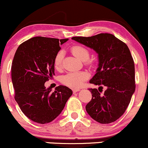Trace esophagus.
Returning <instances> with one entry per match:
<instances>
[{
  "mask_svg": "<svg viewBox=\"0 0 148 148\" xmlns=\"http://www.w3.org/2000/svg\"><path fill=\"white\" fill-rule=\"evenodd\" d=\"M79 91V89H77V88H73V93H77V92H78Z\"/></svg>",
  "mask_w": 148,
  "mask_h": 148,
  "instance_id": "1",
  "label": "esophagus"
}]
</instances>
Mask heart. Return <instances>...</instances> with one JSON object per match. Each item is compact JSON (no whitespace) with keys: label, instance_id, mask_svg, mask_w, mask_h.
<instances>
[{"label":"heart","instance_id":"heart-1","mask_svg":"<svg viewBox=\"0 0 148 148\" xmlns=\"http://www.w3.org/2000/svg\"><path fill=\"white\" fill-rule=\"evenodd\" d=\"M71 52L77 58L81 61H86L90 56L89 50L84 46L76 45L71 48ZM64 53L60 51L55 55L54 59V67L57 71H60L62 68ZM90 63V62H88ZM88 79V74L84 71L70 72L64 75L61 78L62 83L69 87L77 88L80 87L83 83Z\"/></svg>","mask_w":148,"mask_h":148}]
</instances>
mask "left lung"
Masks as SVG:
<instances>
[{"label":"left lung","instance_id":"left-lung-1","mask_svg":"<svg viewBox=\"0 0 148 148\" xmlns=\"http://www.w3.org/2000/svg\"><path fill=\"white\" fill-rule=\"evenodd\" d=\"M72 39L92 48L98 54V68L89 82L105 86L100 95L97 88H89L92 98L86 106L91 117L102 124L116 121L124 114L135 91L134 62L126 43L108 33Z\"/></svg>","mask_w":148,"mask_h":148}]
</instances>
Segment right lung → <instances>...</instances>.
Masks as SVG:
<instances>
[{
    "instance_id": "1",
    "label": "right lung",
    "mask_w": 148,
    "mask_h": 148,
    "mask_svg": "<svg viewBox=\"0 0 148 148\" xmlns=\"http://www.w3.org/2000/svg\"><path fill=\"white\" fill-rule=\"evenodd\" d=\"M68 39L35 36L17 48L12 64L14 99L25 115L39 124L53 121L62 112L72 90L60 86L52 92L46 82L55 75L54 59Z\"/></svg>"
}]
</instances>
